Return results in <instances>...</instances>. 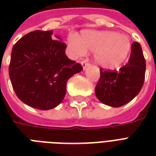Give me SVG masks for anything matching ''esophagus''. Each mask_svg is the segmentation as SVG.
Listing matches in <instances>:
<instances>
[{"mask_svg": "<svg viewBox=\"0 0 156 156\" xmlns=\"http://www.w3.org/2000/svg\"><path fill=\"white\" fill-rule=\"evenodd\" d=\"M81 64H82V66H83V69H85L87 68V66H90V63H89L87 61H85V60H83V61L81 62Z\"/></svg>", "mask_w": 156, "mask_h": 156, "instance_id": "1", "label": "esophagus"}]
</instances>
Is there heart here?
Here are the masks:
<instances>
[{"label": "heart", "mask_w": 156, "mask_h": 156, "mask_svg": "<svg viewBox=\"0 0 156 156\" xmlns=\"http://www.w3.org/2000/svg\"><path fill=\"white\" fill-rule=\"evenodd\" d=\"M68 46L74 56L94 52L95 63L104 68H116L127 58L131 43L128 36L108 30H83L80 35L70 36Z\"/></svg>", "instance_id": "1"}]
</instances>
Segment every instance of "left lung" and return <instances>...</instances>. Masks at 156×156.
I'll return each instance as SVG.
<instances>
[{
  "instance_id": "1",
  "label": "left lung",
  "mask_w": 156,
  "mask_h": 156,
  "mask_svg": "<svg viewBox=\"0 0 156 156\" xmlns=\"http://www.w3.org/2000/svg\"><path fill=\"white\" fill-rule=\"evenodd\" d=\"M146 61L139 43L131 45V53L126 66L119 71L104 70L95 87V95L103 104L113 107L130 102L141 90L145 79Z\"/></svg>"
}]
</instances>
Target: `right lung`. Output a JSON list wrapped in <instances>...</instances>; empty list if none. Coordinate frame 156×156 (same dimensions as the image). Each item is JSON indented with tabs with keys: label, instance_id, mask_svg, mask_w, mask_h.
Wrapping results in <instances>:
<instances>
[{
	"label": "right lung",
	"instance_id": "right-lung-1",
	"mask_svg": "<svg viewBox=\"0 0 156 156\" xmlns=\"http://www.w3.org/2000/svg\"><path fill=\"white\" fill-rule=\"evenodd\" d=\"M52 30H35L13 45L9 73L18 99L40 110L61 104L66 84L83 70L81 64L66 55V44Z\"/></svg>",
	"mask_w": 156,
	"mask_h": 156
}]
</instances>
